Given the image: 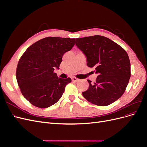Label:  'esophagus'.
I'll use <instances>...</instances> for the list:
<instances>
[{"label":"esophagus","instance_id":"obj_1","mask_svg":"<svg viewBox=\"0 0 147 147\" xmlns=\"http://www.w3.org/2000/svg\"><path fill=\"white\" fill-rule=\"evenodd\" d=\"M72 81L74 82H77L79 81V79L77 78L76 77H72Z\"/></svg>","mask_w":147,"mask_h":147}]
</instances>
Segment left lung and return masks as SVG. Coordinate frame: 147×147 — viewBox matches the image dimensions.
I'll return each instance as SVG.
<instances>
[{"label":"left lung","mask_w":147,"mask_h":147,"mask_svg":"<svg viewBox=\"0 0 147 147\" xmlns=\"http://www.w3.org/2000/svg\"><path fill=\"white\" fill-rule=\"evenodd\" d=\"M75 45L85 55L87 65L98 74L93 84L82 92L88 102L107 106L124 94L131 77V63L126 51L118 44L101 35L75 39Z\"/></svg>","instance_id":"8db88e82"}]
</instances>
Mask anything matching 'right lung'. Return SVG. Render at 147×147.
<instances>
[{"label":"right lung","mask_w":147,"mask_h":147,"mask_svg":"<svg viewBox=\"0 0 147 147\" xmlns=\"http://www.w3.org/2000/svg\"><path fill=\"white\" fill-rule=\"evenodd\" d=\"M75 38H43L30 45L18 63L16 77L22 94L30 103L45 109L63 96L71 78H61L54 72L59 69L65 53L75 45Z\"/></svg>","instance_id":"add662e5"}]
</instances>
